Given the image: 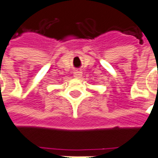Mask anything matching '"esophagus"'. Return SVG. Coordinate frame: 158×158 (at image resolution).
<instances>
[{"mask_svg": "<svg viewBox=\"0 0 158 158\" xmlns=\"http://www.w3.org/2000/svg\"><path fill=\"white\" fill-rule=\"evenodd\" d=\"M73 76L76 79H79L82 76V72H79V71H76V72H74V73H73Z\"/></svg>", "mask_w": 158, "mask_h": 158, "instance_id": "obj_1", "label": "esophagus"}]
</instances>
